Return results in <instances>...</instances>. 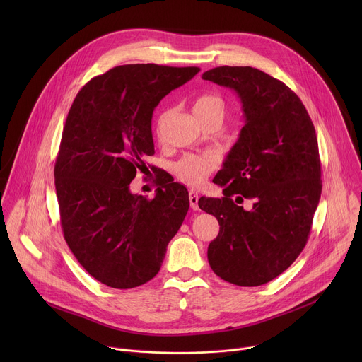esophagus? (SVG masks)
I'll list each match as a JSON object with an SVG mask.
<instances>
[{"label": "esophagus", "instance_id": "34e87169", "mask_svg": "<svg viewBox=\"0 0 362 362\" xmlns=\"http://www.w3.org/2000/svg\"><path fill=\"white\" fill-rule=\"evenodd\" d=\"M189 202H190V208H192L193 211H197V209H199V206H197L199 196H197V193H196L194 190H190V192H189Z\"/></svg>", "mask_w": 362, "mask_h": 362}]
</instances>
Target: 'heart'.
I'll list each match as a JSON object with an SVG mask.
<instances>
[{
	"label": "heart",
	"mask_w": 362,
	"mask_h": 362,
	"mask_svg": "<svg viewBox=\"0 0 362 362\" xmlns=\"http://www.w3.org/2000/svg\"><path fill=\"white\" fill-rule=\"evenodd\" d=\"M193 113L197 119H204L208 116H222L225 115V103L216 94H203L197 97L193 103ZM166 115H162L158 122V136H160L162 126ZM219 160L215 154H186L173 165L175 176L185 185L196 187L204 182L216 168Z\"/></svg>",
	"instance_id": "heart-1"
}]
</instances>
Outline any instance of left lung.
Returning <instances> with one entry per match:
<instances>
[{
	"label": "left lung",
	"instance_id": "left-lung-1",
	"mask_svg": "<svg viewBox=\"0 0 362 362\" xmlns=\"http://www.w3.org/2000/svg\"><path fill=\"white\" fill-rule=\"evenodd\" d=\"M202 78L235 90L245 117L214 179L223 197L197 202L221 226L208 261L226 282L259 286L293 264L311 232L322 190L315 127L300 98L261 70L222 66ZM243 198L254 200L250 211Z\"/></svg>",
	"mask_w": 362,
	"mask_h": 362
}]
</instances>
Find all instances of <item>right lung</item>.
I'll use <instances>...</instances> for the list:
<instances>
[{"instance_id": "add662e5", "label": "right lung", "mask_w": 362, "mask_h": 362, "mask_svg": "<svg viewBox=\"0 0 362 362\" xmlns=\"http://www.w3.org/2000/svg\"><path fill=\"white\" fill-rule=\"evenodd\" d=\"M199 67L126 64L91 78L76 95L54 166L64 239L97 281L130 289L158 275L189 211L180 183L146 199L129 189L154 154L151 116Z\"/></svg>"}]
</instances>
